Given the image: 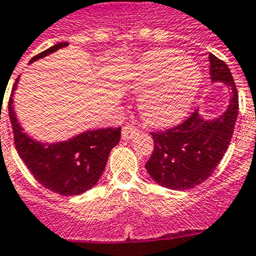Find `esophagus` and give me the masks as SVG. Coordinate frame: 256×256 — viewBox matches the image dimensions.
Returning a JSON list of instances; mask_svg holds the SVG:
<instances>
[{
    "label": "esophagus",
    "mask_w": 256,
    "mask_h": 256,
    "mask_svg": "<svg viewBox=\"0 0 256 256\" xmlns=\"http://www.w3.org/2000/svg\"><path fill=\"white\" fill-rule=\"evenodd\" d=\"M138 134V130L131 125H125L122 128V139L124 140H131Z\"/></svg>",
    "instance_id": "obj_1"
}]
</instances>
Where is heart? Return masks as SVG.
I'll list each match as a JSON object with an SVG mask.
<instances>
[{"label": "heart", "mask_w": 256, "mask_h": 256, "mask_svg": "<svg viewBox=\"0 0 256 256\" xmlns=\"http://www.w3.org/2000/svg\"><path fill=\"white\" fill-rule=\"evenodd\" d=\"M131 85L143 91L139 110L153 125L176 121L192 104L201 84V70L175 48L150 51L130 72Z\"/></svg>", "instance_id": "heart-1"}]
</instances>
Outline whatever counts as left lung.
Returning <instances> with one entry per match:
<instances>
[{
	"label": "left lung",
	"mask_w": 256,
	"mask_h": 256,
	"mask_svg": "<svg viewBox=\"0 0 256 256\" xmlns=\"http://www.w3.org/2000/svg\"><path fill=\"white\" fill-rule=\"evenodd\" d=\"M210 78L226 84L230 99L226 110L214 120H206L198 110L180 125L150 132L154 143L146 164L150 178L160 186L175 190L194 188L212 174L232 139L238 114V94L230 68L215 55H208Z\"/></svg>",
	"instance_id": "obj_1"
}]
</instances>
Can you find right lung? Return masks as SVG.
I'll return each instance as SVG.
<instances>
[{
    "label": "right lung",
    "instance_id": "add662e5",
    "mask_svg": "<svg viewBox=\"0 0 256 256\" xmlns=\"http://www.w3.org/2000/svg\"><path fill=\"white\" fill-rule=\"evenodd\" d=\"M70 44L60 42L42 51L30 63L52 54ZM16 78L8 100V116L12 126L18 154L41 186L62 196H77L91 190L103 174L108 156L121 138V128H96L84 131L72 139L56 143H41L24 132L18 122L12 95L16 90Z\"/></svg>",
    "mask_w": 256,
    "mask_h": 256
}]
</instances>
